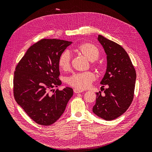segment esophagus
<instances>
[{"instance_id":"obj_1","label":"esophagus","mask_w":152,"mask_h":152,"mask_svg":"<svg viewBox=\"0 0 152 152\" xmlns=\"http://www.w3.org/2000/svg\"><path fill=\"white\" fill-rule=\"evenodd\" d=\"M73 91H74L75 93H82V92H83V90L74 89H73Z\"/></svg>"}]
</instances>
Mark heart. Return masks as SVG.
Masks as SVG:
<instances>
[{"mask_svg": "<svg viewBox=\"0 0 152 152\" xmlns=\"http://www.w3.org/2000/svg\"><path fill=\"white\" fill-rule=\"evenodd\" d=\"M75 51L92 62L97 60L100 56L98 48L90 42H83L79 44L75 48ZM58 65L64 71H68L70 69L71 55L68 50H65L60 54L58 59ZM93 66L99 68L98 64L94 63ZM94 80L95 75L91 72L77 73L68 78V84L76 89L82 90L89 87Z\"/></svg>", "mask_w": 152, "mask_h": 152, "instance_id": "obj_1", "label": "heart"}]
</instances>
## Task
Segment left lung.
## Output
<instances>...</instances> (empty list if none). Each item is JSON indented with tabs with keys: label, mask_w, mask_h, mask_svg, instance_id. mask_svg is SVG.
Returning <instances> with one entry per match:
<instances>
[{
	"label": "left lung",
	"mask_w": 152,
	"mask_h": 152,
	"mask_svg": "<svg viewBox=\"0 0 152 152\" xmlns=\"http://www.w3.org/2000/svg\"><path fill=\"white\" fill-rule=\"evenodd\" d=\"M98 40L107 55V68L101 84L108 87L103 94L101 91L96 93L93 112L105 121H112L122 115L130 107L134 98L136 73L129 56L121 45L101 35Z\"/></svg>",
	"instance_id": "left-lung-1"
}]
</instances>
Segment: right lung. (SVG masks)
<instances>
[{"mask_svg":"<svg viewBox=\"0 0 152 152\" xmlns=\"http://www.w3.org/2000/svg\"><path fill=\"white\" fill-rule=\"evenodd\" d=\"M72 42L42 39L27 50L16 66L13 79L14 97L17 103L37 124L50 126L61 116L73 89L66 87L50 92L61 84L58 59Z\"/></svg>","mask_w":152,"mask_h":152,"instance_id":"right-lung-1","label":"right lung"}]
</instances>
